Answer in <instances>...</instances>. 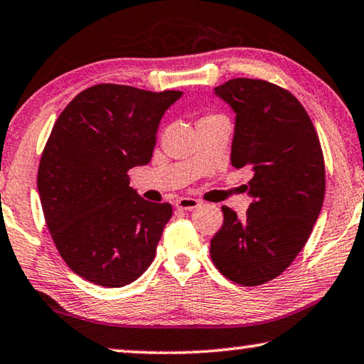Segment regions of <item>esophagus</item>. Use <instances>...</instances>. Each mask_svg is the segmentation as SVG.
Here are the masks:
<instances>
[{
  "label": "esophagus",
  "instance_id": "1",
  "mask_svg": "<svg viewBox=\"0 0 364 364\" xmlns=\"http://www.w3.org/2000/svg\"><path fill=\"white\" fill-rule=\"evenodd\" d=\"M175 205H176V209H180V210H193L198 205H200V203L194 198H180L175 203Z\"/></svg>",
  "mask_w": 364,
  "mask_h": 364
}]
</instances>
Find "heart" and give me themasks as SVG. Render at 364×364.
Here are the masks:
<instances>
[{"instance_id": "1", "label": "heart", "mask_w": 364, "mask_h": 364, "mask_svg": "<svg viewBox=\"0 0 364 364\" xmlns=\"http://www.w3.org/2000/svg\"><path fill=\"white\" fill-rule=\"evenodd\" d=\"M209 118H210V117H209ZM204 119H205V118H204Z\"/></svg>"}]
</instances>
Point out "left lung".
Listing matches in <instances>:
<instances>
[{
  "mask_svg": "<svg viewBox=\"0 0 364 364\" xmlns=\"http://www.w3.org/2000/svg\"><path fill=\"white\" fill-rule=\"evenodd\" d=\"M233 109L232 165L250 166L246 217L223 205L210 240L212 262L235 284L257 287L279 277L306 245L326 194L319 137L290 92L238 77L213 89Z\"/></svg>",
  "mask_w": 364,
  "mask_h": 364,
  "instance_id": "1",
  "label": "left lung"
}]
</instances>
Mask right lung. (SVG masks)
<instances>
[{"instance_id": "obj_1", "label": "right lung", "mask_w": 364, "mask_h": 364, "mask_svg": "<svg viewBox=\"0 0 364 364\" xmlns=\"http://www.w3.org/2000/svg\"><path fill=\"white\" fill-rule=\"evenodd\" d=\"M181 95L99 84L74 97L51 129L40 203L63 261L90 284L124 287L154 261L173 209L142 199L128 171L151 161L160 119Z\"/></svg>"}]
</instances>
